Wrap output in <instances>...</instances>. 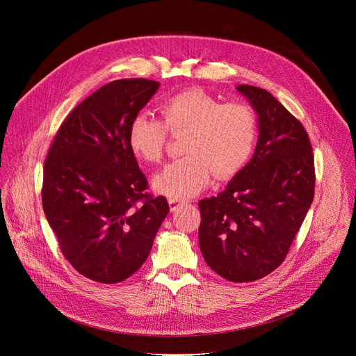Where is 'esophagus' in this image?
Segmentation results:
<instances>
[{"instance_id": "34e87169", "label": "esophagus", "mask_w": 356, "mask_h": 356, "mask_svg": "<svg viewBox=\"0 0 356 356\" xmlns=\"http://www.w3.org/2000/svg\"><path fill=\"white\" fill-rule=\"evenodd\" d=\"M184 202L183 200H180V199H177V197H170L168 199V207H170V211L172 212H175L179 207H181Z\"/></svg>"}]
</instances>
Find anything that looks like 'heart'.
<instances>
[{
  "mask_svg": "<svg viewBox=\"0 0 356 356\" xmlns=\"http://www.w3.org/2000/svg\"><path fill=\"white\" fill-rule=\"evenodd\" d=\"M161 121L145 114L133 117L128 127L129 149L140 160H163L168 133L181 137L183 157L168 164L153 180L159 193L192 197L211 183L212 173L225 180L235 176L252 154L257 117L244 102L220 104L199 88L181 90L160 105Z\"/></svg>",
  "mask_w": 356,
  "mask_h": 356,
  "instance_id": "obj_1",
  "label": "heart"
}]
</instances>
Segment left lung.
Instances as JSON below:
<instances>
[{
	"instance_id": "1",
	"label": "left lung",
	"mask_w": 356,
	"mask_h": 356,
	"mask_svg": "<svg viewBox=\"0 0 356 356\" xmlns=\"http://www.w3.org/2000/svg\"><path fill=\"white\" fill-rule=\"evenodd\" d=\"M258 114L251 161L218 196L199 202V245L208 266L234 283L283 264L314 196V157L303 124L263 88L239 85Z\"/></svg>"
}]
</instances>
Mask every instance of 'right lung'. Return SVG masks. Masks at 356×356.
I'll use <instances>...</instances> for the list:
<instances>
[{
  "label": "right lung",
  "instance_id": "add662e5",
  "mask_svg": "<svg viewBox=\"0 0 356 356\" xmlns=\"http://www.w3.org/2000/svg\"><path fill=\"white\" fill-rule=\"evenodd\" d=\"M160 83L112 81L73 108L56 133L43 168V211L70 266L97 283L133 275L168 213L148 193L127 134Z\"/></svg>",
  "mask_w": 356,
  "mask_h": 356
}]
</instances>
